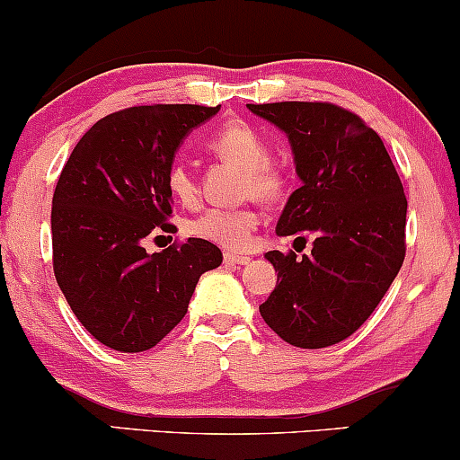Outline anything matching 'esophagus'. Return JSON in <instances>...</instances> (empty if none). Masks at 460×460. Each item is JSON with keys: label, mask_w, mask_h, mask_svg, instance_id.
<instances>
[{"label": "esophagus", "mask_w": 460, "mask_h": 460, "mask_svg": "<svg viewBox=\"0 0 460 460\" xmlns=\"http://www.w3.org/2000/svg\"><path fill=\"white\" fill-rule=\"evenodd\" d=\"M251 261L252 257L242 255V252H225V263H229V266H246Z\"/></svg>", "instance_id": "obj_1"}]
</instances>
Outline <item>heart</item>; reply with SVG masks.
<instances>
[{
  "label": "heart",
  "instance_id": "obj_1",
  "mask_svg": "<svg viewBox=\"0 0 460 460\" xmlns=\"http://www.w3.org/2000/svg\"><path fill=\"white\" fill-rule=\"evenodd\" d=\"M209 149L223 160L235 164L244 171L242 192L257 200H274L283 194L285 175L270 162V145L260 129L246 120H229L209 136ZM171 194L183 205H192L199 199V183L188 164H171L166 175ZM257 229V214L251 208L208 209L190 223V234L214 244L242 251L251 244L252 231Z\"/></svg>",
  "mask_w": 460,
  "mask_h": 460
}]
</instances>
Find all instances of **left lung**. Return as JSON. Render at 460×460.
Wrapping results in <instances>:
<instances>
[{
  "label": "left lung",
  "instance_id": "obj_1",
  "mask_svg": "<svg viewBox=\"0 0 460 460\" xmlns=\"http://www.w3.org/2000/svg\"><path fill=\"white\" fill-rule=\"evenodd\" d=\"M246 108L285 131L296 164L300 188L285 203L277 234L314 237L303 260L296 252H266L279 274L260 314L292 346L340 344L372 315L402 268V181L381 136L340 105Z\"/></svg>",
  "mask_w": 460,
  "mask_h": 460
}]
</instances>
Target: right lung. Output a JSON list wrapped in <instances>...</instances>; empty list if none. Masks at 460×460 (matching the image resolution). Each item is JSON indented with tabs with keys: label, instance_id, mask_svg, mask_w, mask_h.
<instances>
[{
	"label": "right lung",
	"instance_id": "add662e5",
	"mask_svg": "<svg viewBox=\"0 0 460 460\" xmlns=\"http://www.w3.org/2000/svg\"><path fill=\"white\" fill-rule=\"evenodd\" d=\"M220 105H138L103 116L77 142L51 200L56 281L97 341L119 352L160 344L188 311L220 248L188 237L146 252L145 237L175 231L166 175L186 136Z\"/></svg>",
	"mask_w": 460,
	"mask_h": 460
}]
</instances>
